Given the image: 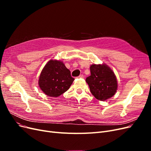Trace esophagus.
<instances>
[{"instance_id": "obj_1", "label": "esophagus", "mask_w": 151, "mask_h": 151, "mask_svg": "<svg viewBox=\"0 0 151 151\" xmlns=\"http://www.w3.org/2000/svg\"><path fill=\"white\" fill-rule=\"evenodd\" d=\"M77 78H81V79H83V78H84V76H83V74H81L79 77H77Z\"/></svg>"}]
</instances>
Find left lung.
Here are the masks:
<instances>
[{
	"mask_svg": "<svg viewBox=\"0 0 151 151\" xmlns=\"http://www.w3.org/2000/svg\"><path fill=\"white\" fill-rule=\"evenodd\" d=\"M91 76L86 79L91 93L100 101H105L115 94L118 83L116 76L106 64H93Z\"/></svg>",
	"mask_w": 151,
	"mask_h": 151,
	"instance_id": "8db88e82",
	"label": "left lung"
}]
</instances>
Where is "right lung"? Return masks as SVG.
<instances>
[{
	"instance_id": "right-lung-1",
	"label": "right lung",
	"mask_w": 151,
	"mask_h": 151,
	"mask_svg": "<svg viewBox=\"0 0 151 151\" xmlns=\"http://www.w3.org/2000/svg\"><path fill=\"white\" fill-rule=\"evenodd\" d=\"M74 80L62 61L50 60L41 72L38 85L48 96L58 97L69 89Z\"/></svg>"
}]
</instances>
